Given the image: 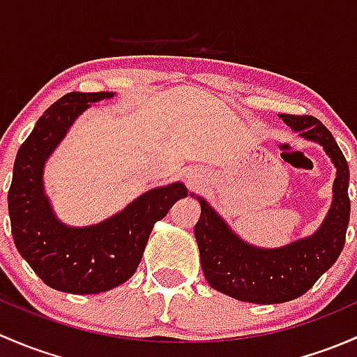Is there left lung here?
<instances>
[{
    "label": "left lung",
    "mask_w": 357,
    "mask_h": 357,
    "mask_svg": "<svg viewBox=\"0 0 357 357\" xmlns=\"http://www.w3.org/2000/svg\"><path fill=\"white\" fill-rule=\"evenodd\" d=\"M304 139L325 148L337 167L333 203L314 235L280 249L245 244L199 197L201 218L194 227L201 266L213 289L256 304H278L297 299L335 263L345 244L351 215L349 165L332 132L311 115H280Z\"/></svg>",
    "instance_id": "8db88e82"
}]
</instances>
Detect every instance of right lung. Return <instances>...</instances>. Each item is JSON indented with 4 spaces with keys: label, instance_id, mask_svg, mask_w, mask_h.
Listing matches in <instances>:
<instances>
[{
    "label": "right lung",
    "instance_id": "obj_1",
    "mask_svg": "<svg viewBox=\"0 0 357 357\" xmlns=\"http://www.w3.org/2000/svg\"><path fill=\"white\" fill-rule=\"evenodd\" d=\"M113 93H68L44 112L13 165L8 213L15 245L46 285L68 294L119 287L137 270L154 223L187 196L175 182L142 194L102 223L72 229L54 218L43 190V167L89 102Z\"/></svg>",
    "mask_w": 357,
    "mask_h": 357
}]
</instances>
